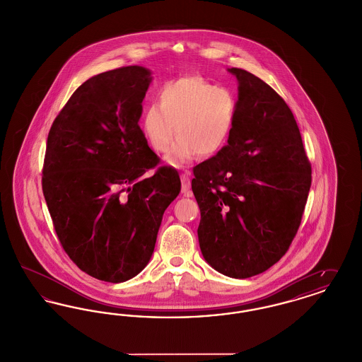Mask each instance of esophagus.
<instances>
[{
  "label": "esophagus",
  "instance_id": "34e87169",
  "mask_svg": "<svg viewBox=\"0 0 362 362\" xmlns=\"http://www.w3.org/2000/svg\"><path fill=\"white\" fill-rule=\"evenodd\" d=\"M180 179H182V192H183V195L185 197H191L192 191H191V180H189V175L187 173H182Z\"/></svg>",
  "mask_w": 362,
  "mask_h": 362
}]
</instances>
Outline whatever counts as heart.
<instances>
[{"mask_svg": "<svg viewBox=\"0 0 362 362\" xmlns=\"http://www.w3.org/2000/svg\"><path fill=\"white\" fill-rule=\"evenodd\" d=\"M236 95L199 76H185L161 86L158 104L142 115V133L157 153H167L176 134L170 161L195 155L210 157L224 148L238 117Z\"/></svg>", "mask_w": 362, "mask_h": 362, "instance_id": "1", "label": "heart"}]
</instances>
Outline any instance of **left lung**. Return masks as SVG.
Masks as SVG:
<instances>
[{
	"instance_id": "left-lung-1",
	"label": "left lung",
	"mask_w": 362,
	"mask_h": 362,
	"mask_svg": "<svg viewBox=\"0 0 362 362\" xmlns=\"http://www.w3.org/2000/svg\"><path fill=\"white\" fill-rule=\"evenodd\" d=\"M228 145L194 167L202 255L230 278L257 276L282 258L301 224L312 170L291 108L247 70Z\"/></svg>"
}]
</instances>
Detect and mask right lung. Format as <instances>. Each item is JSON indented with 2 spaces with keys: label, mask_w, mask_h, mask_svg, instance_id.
Instances as JSON below:
<instances>
[{
  "label": "right lung",
  "mask_w": 362,
  "mask_h": 362,
  "mask_svg": "<svg viewBox=\"0 0 362 362\" xmlns=\"http://www.w3.org/2000/svg\"><path fill=\"white\" fill-rule=\"evenodd\" d=\"M152 81L123 66L78 86L52 122L42 189L62 248L80 270L124 282L148 264L180 177L160 163L138 121Z\"/></svg>",
  "instance_id": "right-lung-1"
}]
</instances>
